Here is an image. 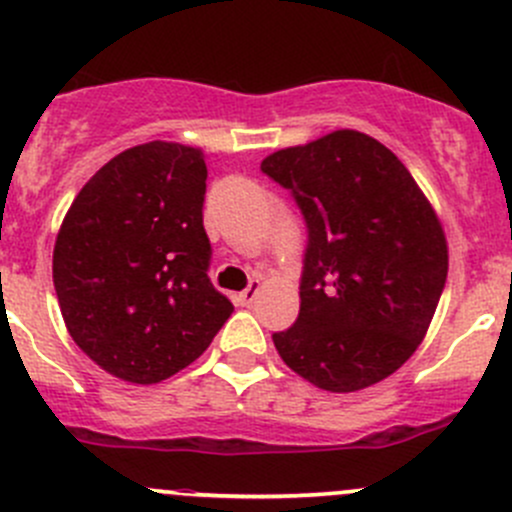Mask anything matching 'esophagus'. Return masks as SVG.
Here are the masks:
<instances>
[{"label": "esophagus", "instance_id": "obj_1", "mask_svg": "<svg viewBox=\"0 0 512 512\" xmlns=\"http://www.w3.org/2000/svg\"><path fill=\"white\" fill-rule=\"evenodd\" d=\"M257 289H260V282L252 280L250 285H247L245 289H242L240 294H235V302L240 304V307H250L252 299H255V294H257Z\"/></svg>", "mask_w": 512, "mask_h": 512}]
</instances>
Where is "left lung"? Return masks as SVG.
<instances>
[{"mask_svg": "<svg viewBox=\"0 0 512 512\" xmlns=\"http://www.w3.org/2000/svg\"><path fill=\"white\" fill-rule=\"evenodd\" d=\"M307 225L299 317L272 334L282 361L314 386L359 391L416 352L448 275L436 213L394 153L334 131L267 156Z\"/></svg>", "mask_w": 512, "mask_h": 512, "instance_id": "8db88e82", "label": "left lung"}]
</instances>
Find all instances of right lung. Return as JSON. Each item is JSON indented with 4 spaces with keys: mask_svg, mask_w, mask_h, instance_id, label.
I'll return each instance as SVG.
<instances>
[{
    "mask_svg": "<svg viewBox=\"0 0 512 512\" xmlns=\"http://www.w3.org/2000/svg\"><path fill=\"white\" fill-rule=\"evenodd\" d=\"M205 180L198 148L143 143L108 160L61 223L54 287L66 329L118 379L178 374L235 309L208 277Z\"/></svg>",
    "mask_w": 512,
    "mask_h": 512,
    "instance_id": "obj_1",
    "label": "right lung"
}]
</instances>
